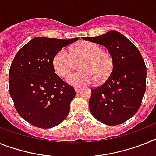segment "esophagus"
I'll list each match as a JSON object with an SVG mask.
<instances>
[{"instance_id":"obj_1","label":"esophagus","mask_w":156,"mask_h":156,"mask_svg":"<svg viewBox=\"0 0 156 156\" xmlns=\"http://www.w3.org/2000/svg\"><path fill=\"white\" fill-rule=\"evenodd\" d=\"M74 90H75V92L78 94V93H79L81 91V88H78V87H75V88H74Z\"/></svg>"}]
</instances>
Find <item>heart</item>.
I'll return each mask as SVG.
<instances>
[{
	"label": "heart",
	"instance_id": "obj_1",
	"mask_svg": "<svg viewBox=\"0 0 156 156\" xmlns=\"http://www.w3.org/2000/svg\"><path fill=\"white\" fill-rule=\"evenodd\" d=\"M83 59L80 65L82 71L70 74L66 82L70 86L82 87L101 82L108 78L112 69V58L108 52L92 42H81L74 48L73 55L66 48L58 51L53 58L55 73L65 78L72 71L74 60Z\"/></svg>",
	"mask_w": 156,
	"mask_h": 156
}]
</instances>
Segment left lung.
I'll return each instance as SVG.
<instances>
[{
    "mask_svg": "<svg viewBox=\"0 0 156 156\" xmlns=\"http://www.w3.org/2000/svg\"><path fill=\"white\" fill-rule=\"evenodd\" d=\"M82 39L105 47L112 58L108 78L102 85L91 90L90 112L105 125L122 124L136 113L146 90L147 68L140 52L116 31Z\"/></svg>",
    "mask_w": 156,
    "mask_h": 156,
    "instance_id": "1",
    "label": "left lung"
}]
</instances>
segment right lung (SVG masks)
Segmentation results:
<instances>
[{"label":"right lung","mask_w":156,"mask_h":156,"mask_svg":"<svg viewBox=\"0 0 156 156\" xmlns=\"http://www.w3.org/2000/svg\"><path fill=\"white\" fill-rule=\"evenodd\" d=\"M78 40L36 37L14 57L9 74V94L20 116L33 126L51 129L67 116L76 93L55 73L53 58Z\"/></svg>","instance_id":"add662e5"}]
</instances>
